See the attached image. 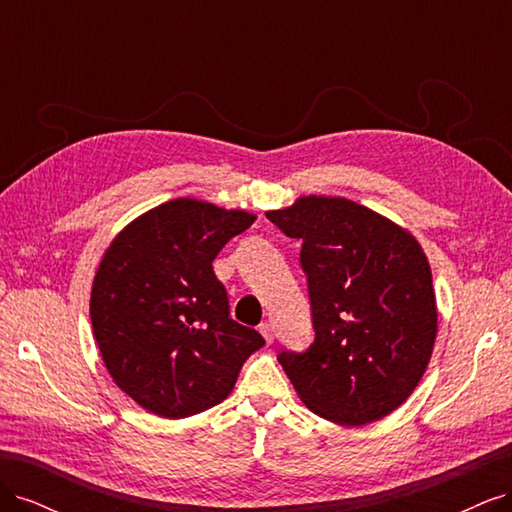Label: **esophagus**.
Returning a JSON list of instances; mask_svg holds the SVG:
<instances>
[{"mask_svg":"<svg viewBox=\"0 0 512 512\" xmlns=\"http://www.w3.org/2000/svg\"><path fill=\"white\" fill-rule=\"evenodd\" d=\"M260 333H262V337H265V342H267V344H273V339H275V329H273V324H271V322H262V324H260Z\"/></svg>","mask_w":512,"mask_h":512,"instance_id":"1","label":"esophagus"}]
</instances>
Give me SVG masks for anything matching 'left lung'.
I'll list each match as a JSON object with an SVG mask.
<instances>
[{
  "instance_id": "left-lung-1",
  "label": "left lung",
  "mask_w": 512,
  "mask_h": 512,
  "mask_svg": "<svg viewBox=\"0 0 512 512\" xmlns=\"http://www.w3.org/2000/svg\"><path fill=\"white\" fill-rule=\"evenodd\" d=\"M267 218L303 243L316 337L277 354L301 401L339 425L391 414L423 378L438 333L423 247L348 198L301 196Z\"/></svg>"
}]
</instances>
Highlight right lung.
Masks as SVG:
<instances>
[{
  "mask_svg": "<svg viewBox=\"0 0 512 512\" xmlns=\"http://www.w3.org/2000/svg\"><path fill=\"white\" fill-rule=\"evenodd\" d=\"M256 215L194 198L143 213L108 245L91 288V327L108 374L138 406L185 418L228 397L262 335L230 318L213 273Z\"/></svg>",
  "mask_w": 512,
  "mask_h": 512,
  "instance_id": "1",
  "label": "right lung"
}]
</instances>
